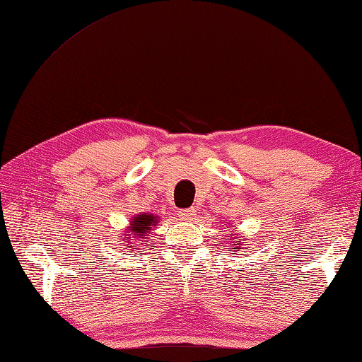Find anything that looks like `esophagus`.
I'll use <instances>...</instances> for the list:
<instances>
[{"label":"esophagus","instance_id":"34e87169","mask_svg":"<svg viewBox=\"0 0 362 362\" xmlns=\"http://www.w3.org/2000/svg\"><path fill=\"white\" fill-rule=\"evenodd\" d=\"M197 216V209L195 208H189V209H181L178 212V217L182 222H194Z\"/></svg>","mask_w":362,"mask_h":362}]
</instances>
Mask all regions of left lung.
Wrapping results in <instances>:
<instances>
[{
    "label": "left lung",
    "mask_w": 362,
    "mask_h": 362,
    "mask_svg": "<svg viewBox=\"0 0 362 362\" xmlns=\"http://www.w3.org/2000/svg\"><path fill=\"white\" fill-rule=\"evenodd\" d=\"M231 245L234 247V245H238V243H234V242H233V243H231ZM239 245H240V243H239Z\"/></svg>",
    "instance_id": "obj_1"
}]
</instances>
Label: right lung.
Instances as JSON below:
<instances>
[{"label": "right lung", "mask_w": 362, "mask_h": 362, "mask_svg": "<svg viewBox=\"0 0 362 362\" xmlns=\"http://www.w3.org/2000/svg\"><path fill=\"white\" fill-rule=\"evenodd\" d=\"M159 223V218L156 216H153V214H139V216H136L134 218H131V223H129V231L134 234L132 235V240L137 242H142V243H146V245H150L148 239L146 235L150 234V230L151 228H154ZM124 242H127V247L132 248V245H129L131 243V239L128 240L127 238H124ZM142 243H137V245H142Z\"/></svg>", "instance_id": "obj_1"}]
</instances>
